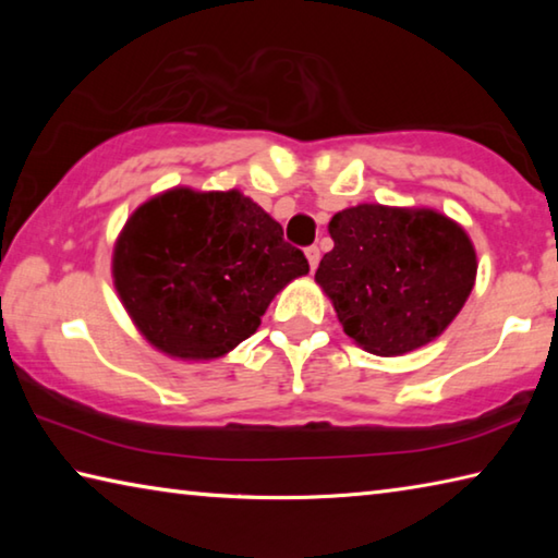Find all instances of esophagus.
<instances>
[{
    "label": "esophagus",
    "instance_id": "obj_1",
    "mask_svg": "<svg viewBox=\"0 0 558 558\" xmlns=\"http://www.w3.org/2000/svg\"><path fill=\"white\" fill-rule=\"evenodd\" d=\"M305 256H307V263H310V270L315 272L317 263H319V248H317V245H310V248L305 251Z\"/></svg>",
    "mask_w": 558,
    "mask_h": 558
}]
</instances>
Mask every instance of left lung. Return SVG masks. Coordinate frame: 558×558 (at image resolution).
Returning <instances> with one entry per match:
<instances>
[{
	"label": "left lung",
	"instance_id": "left-lung-1",
	"mask_svg": "<svg viewBox=\"0 0 558 558\" xmlns=\"http://www.w3.org/2000/svg\"><path fill=\"white\" fill-rule=\"evenodd\" d=\"M327 229L335 248L319 260L315 282L347 337L376 356L433 342L475 286V245L436 209L356 204Z\"/></svg>",
	"mask_w": 558,
	"mask_h": 558
}]
</instances>
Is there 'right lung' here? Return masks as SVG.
Here are the masks:
<instances>
[{
    "label": "right lung",
    "mask_w": 558,
    "mask_h": 558,
    "mask_svg": "<svg viewBox=\"0 0 558 558\" xmlns=\"http://www.w3.org/2000/svg\"><path fill=\"white\" fill-rule=\"evenodd\" d=\"M307 270L282 226L239 189H167L132 211L112 248V282L132 325L184 362L229 354Z\"/></svg>",
    "instance_id": "add662e5"
}]
</instances>
